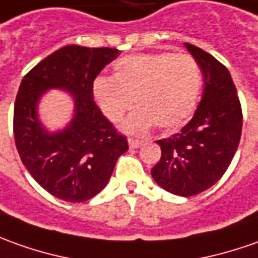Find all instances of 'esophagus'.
I'll return each instance as SVG.
<instances>
[{"label":"esophagus","mask_w":258,"mask_h":258,"mask_svg":"<svg viewBox=\"0 0 258 258\" xmlns=\"http://www.w3.org/2000/svg\"><path fill=\"white\" fill-rule=\"evenodd\" d=\"M128 145L131 148H140L143 145V141L137 140V138H128Z\"/></svg>","instance_id":"34e87169"}]
</instances>
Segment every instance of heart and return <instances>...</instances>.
<instances>
[{
  "instance_id": "b5f03b06",
  "label": "heart",
  "mask_w": 258,
  "mask_h": 258,
  "mask_svg": "<svg viewBox=\"0 0 258 258\" xmlns=\"http://www.w3.org/2000/svg\"><path fill=\"white\" fill-rule=\"evenodd\" d=\"M202 90V73L190 55L157 52L124 56L114 63L113 79L97 78L93 96L110 121H120L133 107L124 127L144 133L157 124L164 131L190 118Z\"/></svg>"
}]
</instances>
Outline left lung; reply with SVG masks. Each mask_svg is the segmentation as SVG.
Masks as SVG:
<instances>
[{
    "instance_id": "obj_1",
    "label": "left lung",
    "mask_w": 258,
    "mask_h": 258,
    "mask_svg": "<svg viewBox=\"0 0 258 258\" xmlns=\"http://www.w3.org/2000/svg\"><path fill=\"white\" fill-rule=\"evenodd\" d=\"M185 46L203 73L202 100L179 133L157 141L161 159L151 175L161 188L188 198L209 189L223 176L239 147L243 113L225 64L195 45Z\"/></svg>"
}]
</instances>
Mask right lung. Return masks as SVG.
<instances>
[{"label": "right lung", "instance_id": "right-lung-1", "mask_svg": "<svg viewBox=\"0 0 258 258\" xmlns=\"http://www.w3.org/2000/svg\"><path fill=\"white\" fill-rule=\"evenodd\" d=\"M120 55L118 49L63 46L26 73L14 106V137L22 164L50 195L80 203L101 192L127 138L103 115L93 82ZM62 88L74 94L75 117L63 132L49 133L37 120L41 93Z\"/></svg>", "mask_w": 258, "mask_h": 258}]
</instances>
